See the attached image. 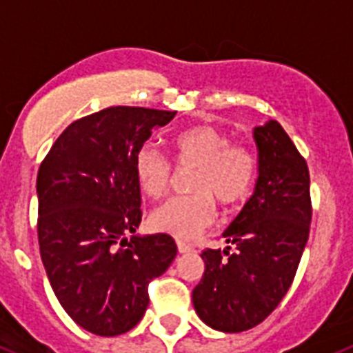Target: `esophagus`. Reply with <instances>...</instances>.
Here are the masks:
<instances>
[{
    "mask_svg": "<svg viewBox=\"0 0 353 353\" xmlns=\"http://www.w3.org/2000/svg\"><path fill=\"white\" fill-rule=\"evenodd\" d=\"M176 247H179V252L180 254H188V252H191V247L188 245V243H183V241H176Z\"/></svg>",
    "mask_w": 353,
    "mask_h": 353,
    "instance_id": "1",
    "label": "esophagus"
}]
</instances>
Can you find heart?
<instances>
[{"label": "heart", "mask_w": 353, "mask_h": 353, "mask_svg": "<svg viewBox=\"0 0 353 353\" xmlns=\"http://www.w3.org/2000/svg\"><path fill=\"white\" fill-rule=\"evenodd\" d=\"M180 170H194L189 180L191 196L173 198L150 214L153 231L180 240H193L216 218L215 202L231 209L249 198L256 180V159L243 145L211 124L180 130L171 139ZM139 188L150 198H162L170 189L173 168L160 151L142 145L133 159Z\"/></svg>", "instance_id": "b5f03b06"}]
</instances>
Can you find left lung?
I'll list each match as a JSON object with an SVG mask.
<instances>
[{
    "label": "left lung",
    "mask_w": 353,
    "mask_h": 353,
    "mask_svg": "<svg viewBox=\"0 0 353 353\" xmlns=\"http://www.w3.org/2000/svg\"><path fill=\"white\" fill-rule=\"evenodd\" d=\"M258 180L252 196L223 231L229 245L203 250L205 270L193 288L198 317L236 334L263 321L292 285L307 245L310 174L279 122L254 128Z\"/></svg>",
    "instance_id": "obj_1"
}]
</instances>
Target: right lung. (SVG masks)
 I'll return each instance as SVG.
<instances>
[{"mask_svg": "<svg viewBox=\"0 0 353 353\" xmlns=\"http://www.w3.org/2000/svg\"><path fill=\"white\" fill-rule=\"evenodd\" d=\"M176 112L113 106L72 122L37 173L41 260L79 327L113 337L144 316L148 283L176 256L170 234H137L141 188L133 159ZM126 234H131L130 239Z\"/></svg>", "mask_w": 353, "mask_h": 353, "instance_id": "right-lung-1", "label": "right lung"}]
</instances>
